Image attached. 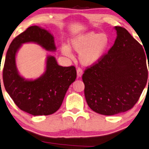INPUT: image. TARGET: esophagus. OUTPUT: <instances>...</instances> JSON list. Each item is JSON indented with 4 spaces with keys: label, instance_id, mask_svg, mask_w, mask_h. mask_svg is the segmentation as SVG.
Here are the masks:
<instances>
[{
    "label": "esophagus",
    "instance_id": "esophagus-1",
    "mask_svg": "<svg viewBox=\"0 0 149 149\" xmlns=\"http://www.w3.org/2000/svg\"><path fill=\"white\" fill-rule=\"evenodd\" d=\"M83 74V70L79 68L77 70V77H78V78L81 77H82Z\"/></svg>",
    "mask_w": 149,
    "mask_h": 149
}]
</instances>
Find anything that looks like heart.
I'll return each mask as SVG.
<instances>
[{"instance_id": "obj_1", "label": "heart", "mask_w": 149, "mask_h": 149, "mask_svg": "<svg viewBox=\"0 0 149 149\" xmlns=\"http://www.w3.org/2000/svg\"><path fill=\"white\" fill-rule=\"evenodd\" d=\"M110 46V39L107 33L88 31L72 37L69 40V46H61L64 55L72 57L71 49L79 53V61L81 65L91 66L100 62Z\"/></svg>"}]
</instances>
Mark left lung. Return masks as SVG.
I'll return each mask as SVG.
<instances>
[{"mask_svg":"<svg viewBox=\"0 0 149 149\" xmlns=\"http://www.w3.org/2000/svg\"><path fill=\"white\" fill-rule=\"evenodd\" d=\"M114 29L117 37L112 47L82 77L88 105L93 111L106 116L132 109L148 79V57L142 46L126 29Z\"/></svg>","mask_w":149,"mask_h":149,"instance_id":"1","label":"left lung"}]
</instances>
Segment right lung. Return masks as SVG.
<instances>
[{
    "instance_id": "right-lung-1",
    "label": "right lung",
    "mask_w": 149,
    "mask_h": 149,
    "mask_svg": "<svg viewBox=\"0 0 149 149\" xmlns=\"http://www.w3.org/2000/svg\"><path fill=\"white\" fill-rule=\"evenodd\" d=\"M35 43L46 51L55 52L54 37L48 30L32 26L15 38L9 47L3 69L5 89L20 110L33 116H47L62 104L66 93L76 79L74 66L58 65L53 55L46 59L45 71L36 79H26L18 70L17 54L23 44Z\"/></svg>"
}]
</instances>
